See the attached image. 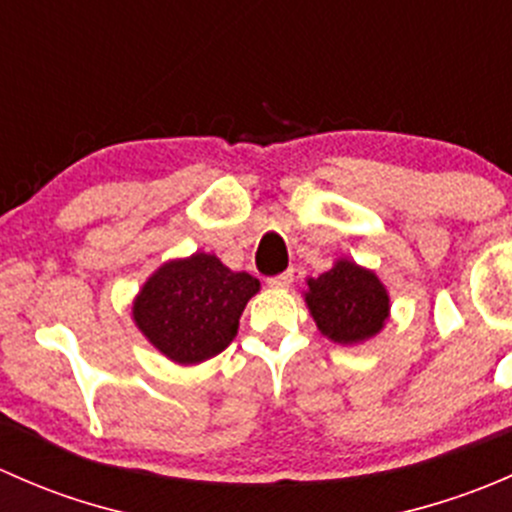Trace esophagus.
<instances>
[{"instance_id":"esophagus-1","label":"esophagus","mask_w":512,"mask_h":512,"mask_svg":"<svg viewBox=\"0 0 512 512\" xmlns=\"http://www.w3.org/2000/svg\"><path fill=\"white\" fill-rule=\"evenodd\" d=\"M292 280H294V272L287 270V272H282V275L270 277V280H267V285H270L272 289H287L289 285H292Z\"/></svg>"}]
</instances>
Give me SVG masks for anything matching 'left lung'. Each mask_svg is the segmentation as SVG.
<instances>
[{"mask_svg": "<svg viewBox=\"0 0 512 512\" xmlns=\"http://www.w3.org/2000/svg\"><path fill=\"white\" fill-rule=\"evenodd\" d=\"M304 302L329 342L354 347L374 339L391 317L389 289L374 270L337 257L319 277H307Z\"/></svg>", "mask_w": 512, "mask_h": 512, "instance_id": "8db88e82", "label": "left lung"}]
</instances>
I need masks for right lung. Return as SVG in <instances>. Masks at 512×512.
I'll use <instances>...</instances> for the list:
<instances>
[{
    "label": "right lung",
    "instance_id": "1",
    "mask_svg": "<svg viewBox=\"0 0 512 512\" xmlns=\"http://www.w3.org/2000/svg\"><path fill=\"white\" fill-rule=\"evenodd\" d=\"M257 292V277L232 272L218 255L198 250L163 262L138 289L131 314L165 359L193 366L230 347Z\"/></svg>",
    "mask_w": 512,
    "mask_h": 512
}]
</instances>
